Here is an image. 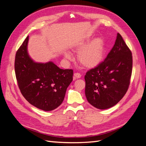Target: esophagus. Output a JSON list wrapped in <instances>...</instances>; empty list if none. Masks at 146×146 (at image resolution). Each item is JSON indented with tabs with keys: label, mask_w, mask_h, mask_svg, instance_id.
<instances>
[{
	"label": "esophagus",
	"mask_w": 146,
	"mask_h": 146,
	"mask_svg": "<svg viewBox=\"0 0 146 146\" xmlns=\"http://www.w3.org/2000/svg\"><path fill=\"white\" fill-rule=\"evenodd\" d=\"M81 74L80 73H75L74 74V79H76V78H79L81 77Z\"/></svg>",
	"instance_id": "esophagus-1"
}]
</instances>
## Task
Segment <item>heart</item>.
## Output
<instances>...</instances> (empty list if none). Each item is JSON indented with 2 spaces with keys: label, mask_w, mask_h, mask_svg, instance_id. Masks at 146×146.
Segmentation results:
<instances>
[{
  "label": "heart",
  "mask_w": 146,
  "mask_h": 146,
  "mask_svg": "<svg viewBox=\"0 0 146 146\" xmlns=\"http://www.w3.org/2000/svg\"><path fill=\"white\" fill-rule=\"evenodd\" d=\"M90 41V38L84 39L77 44L76 48L80 50L78 54L79 62L86 68H92L99 65L102 60L105 45L103 39L100 38H96L89 43ZM64 55L67 60L71 59V55L69 52H65Z\"/></svg>",
  "instance_id": "obj_1"
}]
</instances>
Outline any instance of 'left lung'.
Returning <instances> with one entry per match:
<instances>
[{"mask_svg": "<svg viewBox=\"0 0 146 146\" xmlns=\"http://www.w3.org/2000/svg\"><path fill=\"white\" fill-rule=\"evenodd\" d=\"M132 65L131 52L117 33L114 45L104 61L85 76L88 102L100 110L116 105L129 88Z\"/></svg>", "mask_w": 146, "mask_h": 146, "instance_id": "obj_1", "label": "left lung"}]
</instances>
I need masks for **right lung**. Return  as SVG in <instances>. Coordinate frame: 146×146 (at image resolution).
Segmentation results:
<instances>
[{"instance_id": "right-lung-1", "label": "right lung", "mask_w": 146, "mask_h": 146, "mask_svg": "<svg viewBox=\"0 0 146 146\" xmlns=\"http://www.w3.org/2000/svg\"><path fill=\"white\" fill-rule=\"evenodd\" d=\"M29 36L17 50L15 61L19 90L29 102L46 111L54 110L63 102L73 79L72 69H62L52 61L36 63L27 52Z\"/></svg>"}]
</instances>
